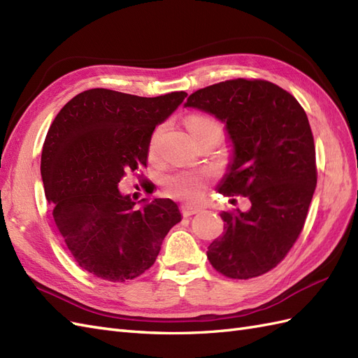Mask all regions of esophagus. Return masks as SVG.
Segmentation results:
<instances>
[{
  "label": "esophagus",
  "mask_w": 358,
  "mask_h": 358,
  "mask_svg": "<svg viewBox=\"0 0 358 358\" xmlns=\"http://www.w3.org/2000/svg\"><path fill=\"white\" fill-rule=\"evenodd\" d=\"M200 206H197V205H182L180 206V212H182V215L183 217H189V215H194V214H197V212H200Z\"/></svg>",
  "instance_id": "34e87169"
}]
</instances>
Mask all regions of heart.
<instances>
[{
	"instance_id": "obj_1",
	"label": "heart",
	"mask_w": 358,
	"mask_h": 358,
	"mask_svg": "<svg viewBox=\"0 0 358 358\" xmlns=\"http://www.w3.org/2000/svg\"><path fill=\"white\" fill-rule=\"evenodd\" d=\"M187 127L191 134L200 131H215L223 135V127H221L215 119L206 117V115H191L187 120ZM158 134L159 131L153 134V138L149 146L150 153L155 150ZM167 188L171 196L183 200L196 201L203 194V180L199 175H192V173H179V175L170 176L167 179Z\"/></svg>"
}]
</instances>
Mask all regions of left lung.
Instances as JSON below:
<instances>
[{"label":"left lung","instance_id":"1","mask_svg":"<svg viewBox=\"0 0 358 358\" xmlns=\"http://www.w3.org/2000/svg\"><path fill=\"white\" fill-rule=\"evenodd\" d=\"M183 107L224 123L231 157L218 192L251 201L247 212H221L224 231L208 247L209 262L230 278L262 275L301 234L316 188L307 114L282 87L244 78L200 89Z\"/></svg>","mask_w":358,"mask_h":358}]
</instances>
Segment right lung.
Here are the masks:
<instances>
[{
    "mask_svg": "<svg viewBox=\"0 0 358 358\" xmlns=\"http://www.w3.org/2000/svg\"><path fill=\"white\" fill-rule=\"evenodd\" d=\"M187 98L90 89L57 114L43 143L41 173L57 229L85 271L127 282L155 264L169 230L182 220L170 199L137 208L119 182L146 166L152 134Z\"/></svg>",
    "mask_w": 358,
    "mask_h": 358,
    "instance_id": "add662e5",
    "label": "right lung"
}]
</instances>
